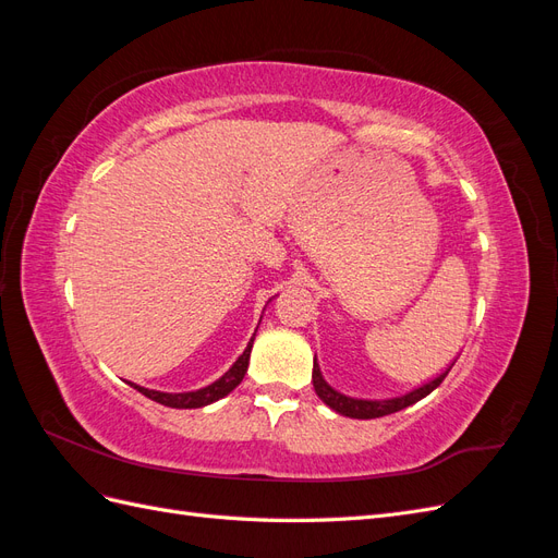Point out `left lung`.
Returning a JSON list of instances; mask_svg holds the SVG:
<instances>
[{
	"instance_id": "8db88e82",
	"label": "left lung",
	"mask_w": 558,
	"mask_h": 558,
	"mask_svg": "<svg viewBox=\"0 0 558 558\" xmlns=\"http://www.w3.org/2000/svg\"><path fill=\"white\" fill-rule=\"evenodd\" d=\"M449 369H447V373H449ZM447 373H442L437 379L428 381L426 386L416 388V391L402 396V398H393V400H356V398H347L342 393H337L335 388H330L326 384V379L320 377V369L316 365V359H314V369H312V381H314L316 396L324 400L328 408H332L335 412H340V414L351 416V418H377V416L400 412L404 408H410V404L418 402L421 398H426L430 391H435V388L445 381Z\"/></svg>"
}]
</instances>
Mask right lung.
<instances>
[{
  "label": "right lung",
  "mask_w": 558,
  "mask_h": 558,
  "mask_svg": "<svg viewBox=\"0 0 558 558\" xmlns=\"http://www.w3.org/2000/svg\"><path fill=\"white\" fill-rule=\"evenodd\" d=\"M251 347H253V337H251V342H248V347L244 349L242 356L238 359V363H234L221 379L214 381V384H211V386H207V388H199V391H193V393H160V391H148V388L134 386V384H132V386L137 388L140 393H144L146 398H150V400H156V402L165 404V408H177V410H195V408H205V404L216 402L218 398L228 396V393L232 391V388H238V386H240V381H242V379H244V375H246V367H248Z\"/></svg>",
  "instance_id": "add662e5"
}]
</instances>
